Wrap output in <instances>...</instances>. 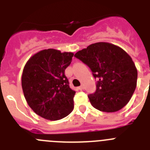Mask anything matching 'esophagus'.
Masks as SVG:
<instances>
[{
    "label": "esophagus",
    "instance_id": "esophagus-1",
    "mask_svg": "<svg viewBox=\"0 0 150 150\" xmlns=\"http://www.w3.org/2000/svg\"><path fill=\"white\" fill-rule=\"evenodd\" d=\"M78 89H79V90H83V89H84V87H83V86H80L78 87Z\"/></svg>",
    "mask_w": 150,
    "mask_h": 150
}]
</instances>
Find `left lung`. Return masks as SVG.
<instances>
[{"label": "left lung", "instance_id": "1", "mask_svg": "<svg viewBox=\"0 0 150 150\" xmlns=\"http://www.w3.org/2000/svg\"><path fill=\"white\" fill-rule=\"evenodd\" d=\"M74 56L89 67L98 78L94 94L88 95L95 109L116 112L126 105L137 86V71L126 52L114 44L99 42L79 50Z\"/></svg>", "mask_w": 150, "mask_h": 150}]
</instances>
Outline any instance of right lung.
Listing matches in <instances>:
<instances>
[{
    "instance_id": "right-lung-1",
    "label": "right lung",
    "mask_w": 150,
    "mask_h": 150,
    "mask_svg": "<svg viewBox=\"0 0 150 150\" xmlns=\"http://www.w3.org/2000/svg\"><path fill=\"white\" fill-rule=\"evenodd\" d=\"M73 56V52L43 50L30 57L24 67V96L33 111L46 120H61L74 110L76 91L70 88L64 74Z\"/></svg>"
}]
</instances>
